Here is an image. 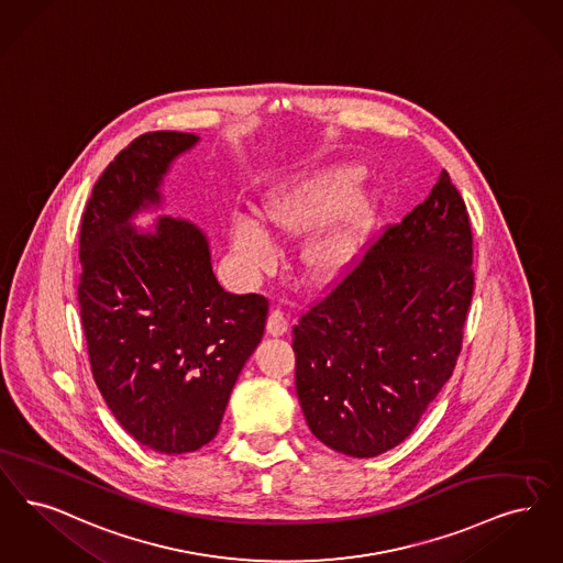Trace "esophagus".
<instances>
[{
	"mask_svg": "<svg viewBox=\"0 0 563 563\" xmlns=\"http://www.w3.org/2000/svg\"><path fill=\"white\" fill-rule=\"evenodd\" d=\"M266 331L271 333L272 338H280L289 331V318L280 310V308H274L271 316H268V322H266Z\"/></svg>",
	"mask_w": 563,
	"mask_h": 563,
	"instance_id": "obj_1",
	"label": "esophagus"
}]
</instances>
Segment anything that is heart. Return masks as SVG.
<instances>
[{
	"mask_svg": "<svg viewBox=\"0 0 563 563\" xmlns=\"http://www.w3.org/2000/svg\"><path fill=\"white\" fill-rule=\"evenodd\" d=\"M358 165H335L312 176L287 181L272 190L260 216L272 230L297 236L321 224L301 249V262L316 280H331L361 253L379 216V199L373 190L358 188ZM234 257L249 274L268 271L276 262V247L266 228L247 216L230 224Z\"/></svg>",
	"mask_w": 563,
	"mask_h": 563,
	"instance_id": "obj_1",
	"label": "heart"
}]
</instances>
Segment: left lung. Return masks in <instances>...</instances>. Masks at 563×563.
<instances>
[{
    "instance_id": "obj_1",
    "label": "left lung",
    "mask_w": 563,
    "mask_h": 563,
    "mask_svg": "<svg viewBox=\"0 0 563 563\" xmlns=\"http://www.w3.org/2000/svg\"><path fill=\"white\" fill-rule=\"evenodd\" d=\"M472 262L470 213L442 169L428 199L301 314L295 389L322 444L368 459L412 433L461 354Z\"/></svg>"
}]
</instances>
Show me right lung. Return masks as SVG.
<instances>
[{
  "mask_svg": "<svg viewBox=\"0 0 563 563\" xmlns=\"http://www.w3.org/2000/svg\"><path fill=\"white\" fill-rule=\"evenodd\" d=\"M197 142L181 132L137 135L93 184L79 234L77 299L93 382L123 429L163 454L216 438L268 318L264 295L220 287L197 225L130 224L158 205L172 161Z\"/></svg>",
  "mask_w": 563,
  "mask_h": 563,
  "instance_id": "1",
  "label": "right lung"
}]
</instances>
